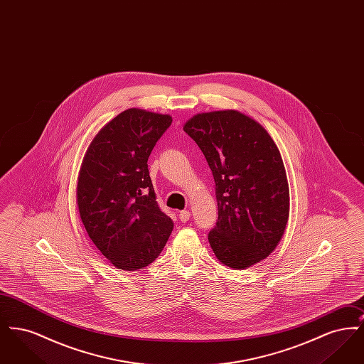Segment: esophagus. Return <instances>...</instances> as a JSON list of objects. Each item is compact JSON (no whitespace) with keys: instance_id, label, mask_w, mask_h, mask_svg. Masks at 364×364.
<instances>
[{"instance_id":"obj_1","label":"esophagus","mask_w":364,"mask_h":364,"mask_svg":"<svg viewBox=\"0 0 364 364\" xmlns=\"http://www.w3.org/2000/svg\"><path fill=\"white\" fill-rule=\"evenodd\" d=\"M178 218H180V221H181V223H187V221L191 218L190 211H188V210H183V211H180Z\"/></svg>"}]
</instances>
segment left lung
<instances>
[{"mask_svg": "<svg viewBox=\"0 0 364 364\" xmlns=\"http://www.w3.org/2000/svg\"><path fill=\"white\" fill-rule=\"evenodd\" d=\"M184 131L202 150L215 183L218 220L208 233L215 257L232 269L264 259L289 217V187L276 143L236 110L198 114Z\"/></svg>", "mask_w": 364, "mask_h": 364, "instance_id": "left-lung-1", "label": "left lung"}]
</instances>
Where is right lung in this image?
<instances>
[{"label": "right lung", "instance_id": "obj_1", "mask_svg": "<svg viewBox=\"0 0 364 364\" xmlns=\"http://www.w3.org/2000/svg\"><path fill=\"white\" fill-rule=\"evenodd\" d=\"M172 117L128 109L91 141L77 180V206L90 239L122 270L156 260L173 223L156 200L149 156Z\"/></svg>", "mask_w": 364, "mask_h": 364}]
</instances>
